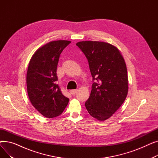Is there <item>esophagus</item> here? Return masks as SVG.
Wrapping results in <instances>:
<instances>
[{
	"instance_id": "34e87169",
	"label": "esophagus",
	"mask_w": 158,
	"mask_h": 158,
	"mask_svg": "<svg viewBox=\"0 0 158 158\" xmlns=\"http://www.w3.org/2000/svg\"><path fill=\"white\" fill-rule=\"evenodd\" d=\"M77 92V89H72L70 91V93L72 95H75Z\"/></svg>"
}]
</instances>
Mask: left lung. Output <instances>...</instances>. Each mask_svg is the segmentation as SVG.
I'll return each instance as SVG.
<instances>
[{
	"instance_id": "left-lung-1",
	"label": "left lung",
	"mask_w": 158,
	"mask_h": 158,
	"mask_svg": "<svg viewBox=\"0 0 158 158\" xmlns=\"http://www.w3.org/2000/svg\"><path fill=\"white\" fill-rule=\"evenodd\" d=\"M76 45L87 58L93 77L86 108L94 118L106 120L118 110L128 93L125 61L119 50L110 44L85 41Z\"/></svg>"
}]
</instances>
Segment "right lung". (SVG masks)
Masks as SVG:
<instances>
[{"instance_id":"1","label":"right lung","mask_w":158,"mask_h":158,"mask_svg":"<svg viewBox=\"0 0 158 158\" xmlns=\"http://www.w3.org/2000/svg\"><path fill=\"white\" fill-rule=\"evenodd\" d=\"M71 41H51L38 48L32 56L27 72V89L32 105L47 118L60 115L69 99L57 85V67L63 50Z\"/></svg>"}]
</instances>
